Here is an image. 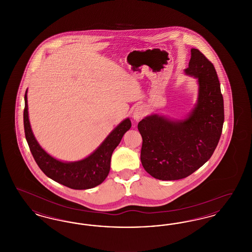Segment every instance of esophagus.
<instances>
[{
  "label": "esophagus",
  "instance_id": "obj_1",
  "mask_svg": "<svg viewBox=\"0 0 252 252\" xmlns=\"http://www.w3.org/2000/svg\"><path fill=\"white\" fill-rule=\"evenodd\" d=\"M146 114V110L143 106H138L136 107L134 111H133V119L135 121H140L141 119H143L144 117V115Z\"/></svg>",
  "mask_w": 252,
  "mask_h": 252
}]
</instances>
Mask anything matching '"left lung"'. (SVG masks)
<instances>
[{
	"mask_svg": "<svg viewBox=\"0 0 252 252\" xmlns=\"http://www.w3.org/2000/svg\"><path fill=\"white\" fill-rule=\"evenodd\" d=\"M185 72L197 79V103L184 120L158 114L138 124L143 138L141 161L144 170L160 180L190 176L214 154L224 124V100L214 64L197 49H191Z\"/></svg>",
	"mask_w": 252,
	"mask_h": 252,
	"instance_id": "obj_1",
	"label": "left lung"
}]
</instances>
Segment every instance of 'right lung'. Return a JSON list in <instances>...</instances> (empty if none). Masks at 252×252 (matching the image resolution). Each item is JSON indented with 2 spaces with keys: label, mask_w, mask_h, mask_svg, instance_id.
I'll use <instances>...</instances> for the list:
<instances>
[{
  "label": "right lung",
  "mask_w": 252,
  "mask_h": 252,
  "mask_svg": "<svg viewBox=\"0 0 252 252\" xmlns=\"http://www.w3.org/2000/svg\"><path fill=\"white\" fill-rule=\"evenodd\" d=\"M24 103L25 138L36 164L48 178L74 190L91 189L106 180L110 169L111 155L120 144L124 134L131 127V122L128 118L123 121L110 132L93 154L78 161L63 162L50 156L36 142L28 118L27 90L24 95Z\"/></svg>",
  "instance_id": "1"
}]
</instances>
